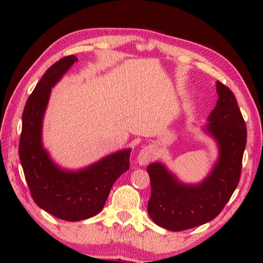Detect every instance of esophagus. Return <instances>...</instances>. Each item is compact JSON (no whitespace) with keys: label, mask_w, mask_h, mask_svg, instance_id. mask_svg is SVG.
<instances>
[{"label":"esophagus","mask_w":263,"mask_h":263,"mask_svg":"<svg viewBox=\"0 0 263 263\" xmlns=\"http://www.w3.org/2000/svg\"><path fill=\"white\" fill-rule=\"evenodd\" d=\"M154 149L152 147H144L140 150V153L138 155V163L139 165H146L149 161L154 159Z\"/></svg>","instance_id":"obj_1"}]
</instances>
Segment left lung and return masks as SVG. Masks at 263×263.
Listing matches in <instances>:
<instances>
[{"label": "left lung", "mask_w": 263, "mask_h": 263, "mask_svg": "<svg viewBox=\"0 0 263 263\" xmlns=\"http://www.w3.org/2000/svg\"><path fill=\"white\" fill-rule=\"evenodd\" d=\"M217 92L219 99L205 128L218 142L219 159L209 176L197 185H185L163 164L147 167L152 184L148 214L154 222L168 231H185L215 219L239 182L247 125L231 89L217 81Z\"/></svg>", "instance_id": "8db88e82"}]
</instances>
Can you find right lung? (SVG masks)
I'll return each instance as SVG.
<instances>
[{
	"label": "right lung",
	"mask_w": 263,
	"mask_h": 263,
	"mask_svg": "<svg viewBox=\"0 0 263 263\" xmlns=\"http://www.w3.org/2000/svg\"><path fill=\"white\" fill-rule=\"evenodd\" d=\"M77 61L69 55L54 63L28 98L22 114L19 157L31 197L38 206L66 221L90 218L104 208L114 182L130 168L131 150H122L78 172L59 168L42 146L44 111L57 83Z\"/></svg>",
	"instance_id": "add662e5"
}]
</instances>
